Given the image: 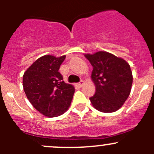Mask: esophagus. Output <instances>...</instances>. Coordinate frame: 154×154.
Instances as JSON below:
<instances>
[{
  "mask_svg": "<svg viewBox=\"0 0 154 154\" xmlns=\"http://www.w3.org/2000/svg\"><path fill=\"white\" fill-rule=\"evenodd\" d=\"M83 84H84V81H83V80H81L80 83H77V86H78L79 87H82V86H83Z\"/></svg>",
  "mask_w": 154,
  "mask_h": 154,
  "instance_id": "1",
  "label": "esophagus"
}]
</instances>
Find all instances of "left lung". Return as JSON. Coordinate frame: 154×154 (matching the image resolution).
I'll use <instances>...</instances> for the list:
<instances>
[{"mask_svg": "<svg viewBox=\"0 0 154 154\" xmlns=\"http://www.w3.org/2000/svg\"><path fill=\"white\" fill-rule=\"evenodd\" d=\"M92 66L91 80L95 94L90 97L92 106L102 112H113L122 106L130 95L133 83L130 66L125 60L106 52L85 54Z\"/></svg>", "mask_w": 154, "mask_h": 154, "instance_id": "obj_1", "label": "left lung"}]
</instances>
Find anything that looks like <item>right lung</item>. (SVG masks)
<instances>
[{
    "label": "right lung",
    "mask_w": 154,
    "mask_h": 154,
    "mask_svg": "<svg viewBox=\"0 0 154 154\" xmlns=\"http://www.w3.org/2000/svg\"><path fill=\"white\" fill-rule=\"evenodd\" d=\"M66 56L45 55L35 60L23 76V87L34 108L47 117H57L71 105L74 87L59 72Z\"/></svg>",
    "instance_id": "1"
}]
</instances>
